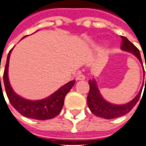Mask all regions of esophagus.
<instances>
[{"instance_id":"1","label":"esophagus","mask_w":146,"mask_h":146,"mask_svg":"<svg viewBox=\"0 0 146 146\" xmlns=\"http://www.w3.org/2000/svg\"><path fill=\"white\" fill-rule=\"evenodd\" d=\"M85 79H86L85 75H83V74H81V73L77 74V77H76V80H77V81H82V80H85Z\"/></svg>"}]
</instances>
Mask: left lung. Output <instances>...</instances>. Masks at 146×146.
Segmentation results:
<instances>
[{"label": "left lung", "mask_w": 146, "mask_h": 146, "mask_svg": "<svg viewBox=\"0 0 146 146\" xmlns=\"http://www.w3.org/2000/svg\"><path fill=\"white\" fill-rule=\"evenodd\" d=\"M121 39L122 40H121V48L123 51H126V52L133 54L139 60L141 64H142L139 49L137 48L134 44H132L125 36H121ZM144 74H145V70H144ZM89 84H90V92H89L88 97H87L88 106L90 108V111L94 115L106 119L117 118V117L127 114L128 113L130 112L132 109L135 106L137 102H138L141 91H142V87H141L139 94H137L131 102H129L127 104L114 105V104L106 102L104 98H102V96L100 94V91L98 90L96 81L94 79L89 80Z\"/></svg>", "instance_id": "obj_1"}]
</instances>
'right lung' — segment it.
Here are the masks:
<instances>
[{
	"label": "right lung",
	"mask_w": 146,
	"mask_h": 146,
	"mask_svg": "<svg viewBox=\"0 0 146 146\" xmlns=\"http://www.w3.org/2000/svg\"><path fill=\"white\" fill-rule=\"evenodd\" d=\"M12 49H11L8 56L4 75L3 81L6 91L7 97L9 100L11 105L14 107L21 115L26 117L36 120H48L53 118L56 115L60 113L64 105V101L66 94L72 89L75 83V81H71L65 84V86L60 87L59 90L48 98L39 100V101H30L26 100L18 96L13 90L10 86L8 77V69H9V61ZM1 84V77H0ZM1 86V85H0ZM2 90V88H1Z\"/></svg>",
	"instance_id": "add662e5"
}]
</instances>
